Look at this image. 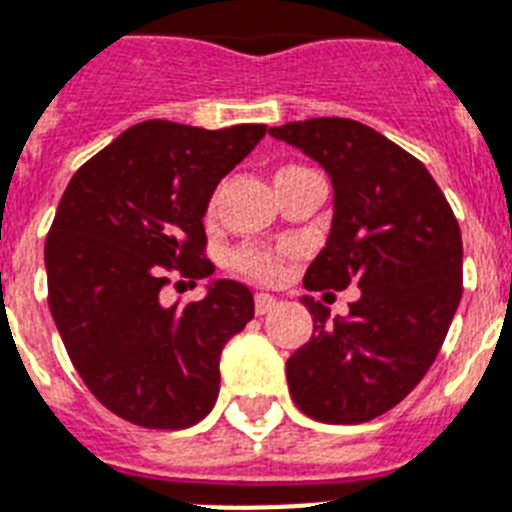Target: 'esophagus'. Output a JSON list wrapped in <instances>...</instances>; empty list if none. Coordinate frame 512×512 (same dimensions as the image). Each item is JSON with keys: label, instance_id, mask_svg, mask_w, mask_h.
I'll return each mask as SVG.
<instances>
[{"label": "esophagus", "instance_id": "34e87169", "mask_svg": "<svg viewBox=\"0 0 512 512\" xmlns=\"http://www.w3.org/2000/svg\"><path fill=\"white\" fill-rule=\"evenodd\" d=\"M276 307H278L276 296H270V294H257L255 296L257 315H268V312H273Z\"/></svg>", "mask_w": 512, "mask_h": 512}]
</instances>
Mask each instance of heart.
I'll return each mask as SVG.
<instances>
[{"label": "heart", "instance_id": "b5f03b06", "mask_svg": "<svg viewBox=\"0 0 512 512\" xmlns=\"http://www.w3.org/2000/svg\"><path fill=\"white\" fill-rule=\"evenodd\" d=\"M289 169H299V166H289ZM286 260H289L286 249L263 247V244H244L242 249H236L234 255L236 270L260 283L281 281L283 273H286Z\"/></svg>", "mask_w": 512, "mask_h": 512}]
</instances>
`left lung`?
Wrapping results in <instances>:
<instances>
[{
  "label": "left lung",
  "mask_w": 512,
  "mask_h": 512,
  "mask_svg": "<svg viewBox=\"0 0 512 512\" xmlns=\"http://www.w3.org/2000/svg\"><path fill=\"white\" fill-rule=\"evenodd\" d=\"M270 135L315 158L336 192L328 244L304 289H362L346 320L302 296L312 338L286 362L299 411L325 424H362L422 382L463 294V242L453 208L424 163L354 119L320 117Z\"/></svg>",
  "instance_id": "left-lung-1"
}]
</instances>
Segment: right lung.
I'll list each match as a JSON object with an SVG mask.
<instances>
[{
	"instance_id": "obj_1",
	"label": "right lung",
	"mask_w": 512,
	"mask_h": 512,
	"mask_svg": "<svg viewBox=\"0 0 512 512\" xmlns=\"http://www.w3.org/2000/svg\"><path fill=\"white\" fill-rule=\"evenodd\" d=\"M265 124L203 130L148 119L85 161L46 234L49 309L88 390L124 422L187 429L208 416L223 346L255 315L244 283L163 307L171 276L205 278L203 216Z\"/></svg>"
}]
</instances>
